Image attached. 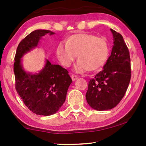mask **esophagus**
Listing matches in <instances>:
<instances>
[{"mask_svg":"<svg viewBox=\"0 0 146 146\" xmlns=\"http://www.w3.org/2000/svg\"><path fill=\"white\" fill-rule=\"evenodd\" d=\"M71 78H72V80L73 81H75V80H76L78 79V76L77 75H75V74H72L71 76Z\"/></svg>","mask_w":146,"mask_h":146,"instance_id":"obj_1","label":"esophagus"}]
</instances>
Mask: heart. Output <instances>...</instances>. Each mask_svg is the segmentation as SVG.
<instances>
[{
  "instance_id": "1",
  "label": "heart",
  "mask_w": 146,
  "mask_h": 146,
  "mask_svg": "<svg viewBox=\"0 0 146 146\" xmlns=\"http://www.w3.org/2000/svg\"><path fill=\"white\" fill-rule=\"evenodd\" d=\"M59 44L56 54L64 66H70L77 56L76 70L94 71L103 66L109 55V44L104 38L88 33L76 34Z\"/></svg>"
}]
</instances>
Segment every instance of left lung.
<instances>
[{"mask_svg": "<svg viewBox=\"0 0 146 146\" xmlns=\"http://www.w3.org/2000/svg\"><path fill=\"white\" fill-rule=\"evenodd\" d=\"M113 46L110 56L94 78L88 82L86 98L96 110L112 109L124 96L131 79L129 52L122 36L111 29Z\"/></svg>", "mask_w": 146, "mask_h": 146, "instance_id": "obj_1", "label": "left lung"}]
</instances>
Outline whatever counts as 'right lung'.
<instances>
[{
	"mask_svg": "<svg viewBox=\"0 0 146 146\" xmlns=\"http://www.w3.org/2000/svg\"><path fill=\"white\" fill-rule=\"evenodd\" d=\"M50 31L36 30L22 40L18 46L14 62L15 88L26 106L38 115H50L58 110L64 102L69 86L72 82L68 72L60 65L46 60L42 70L30 74L22 68L21 58L37 46L39 40Z\"/></svg>",
	"mask_w": 146,
	"mask_h": 146,
	"instance_id": "right-lung-1",
	"label": "right lung"
}]
</instances>
